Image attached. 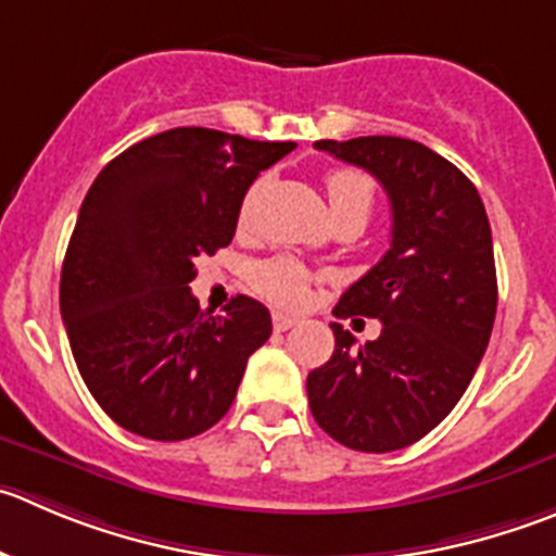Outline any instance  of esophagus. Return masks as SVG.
I'll return each instance as SVG.
<instances>
[{
    "instance_id": "esophagus-1",
    "label": "esophagus",
    "mask_w": 556,
    "mask_h": 556,
    "mask_svg": "<svg viewBox=\"0 0 556 556\" xmlns=\"http://www.w3.org/2000/svg\"><path fill=\"white\" fill-rule=\"evenodd\" d=\"M300 321V316H292V314H281V311H278V314H273V327L278 332H283V330H289V327H294Z\"/></svg>"
}]
</instances>
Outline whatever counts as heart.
I'll list each match as a JSON object with an SVG mask.
<instances>
[{
  "label": "heart",
  "instance_id": "b5f03b06",
  "mask_svg": "<svg viewBox=\"0 0 556 556\" xmlns=\"http://www.w3.org/2000/svg\"><path fill=\"white\" fill-rule=\"evenodd\" d=\"M327 202L330 213H354L368 220L374 210V182L357 168H336L325 177ZM258 182L248 188L240 202V224H248L251 218L253 202H256ZM253 283L264 298L275 300L281 305L303 303L305 287H308V269L300 262L287 256H275L267 262H258L253 267Z\"/></svg>",
  "mask_w": 556,
  "mask_h": 556
}]
</instances>
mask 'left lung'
I'll return each mask as SVG.
<instances>
[{
	"mask_svg": "<svg viewBox=\"0 0 556 556\" xmlns=\"http://www.w3.org/2000/svg\"><path fill=\"white\" fill-rule=\"evenodd\" d=\"M366 168L393 210L390 248L332 314L382 321L354 346L332 321L336 349L308 374L311 415L336 442L390 453L440 426L472 382L496 316L491 226L478 188L442 155L399 136L316 141Z\"/></svg>",
	"mask_w": 556,
	"mask_h": 556,
	"instance_id": "1",
	"label": "left lung"
}]
</instances>
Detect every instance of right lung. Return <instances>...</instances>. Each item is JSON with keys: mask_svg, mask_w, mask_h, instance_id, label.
<instances>
[{"mask_svg": "<svg viewBox=\"0 0 556 556\" xmlns=\"http://www.w3.org/2000/svg\"><path fill=\"white\" fill-rule=\"evenodd\" d=\"M294 141L174 128L116 155L89 188L60 278L78 374L125 431L177 442L229 412L245 363L273 332L269 311L237 294L199 308L195 258L235 237L258 172Z\"/></svg>", "mask_w": 556, "mask_h": 556, "instance_id": "1", "label": "right lung"}]
</instances>
